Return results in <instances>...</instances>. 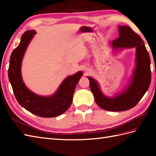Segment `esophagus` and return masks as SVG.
<instances>
[{
    "mask_svg": "<svg viewBox=\"0 0 156 156\" xmlns=\"http://www.w3.org/2000/svg\"><path fill=\"white\" fill-rule=\"evenodd\" d=\"M91 73V72H90V69H85V74H87V75H88L89 74H90Z\"/></svg>",
    "mask_w": 156,
    "mask_h": 156,
    "instance_id": "obj_1",
    "label": "esophagus"
}]
</instances>
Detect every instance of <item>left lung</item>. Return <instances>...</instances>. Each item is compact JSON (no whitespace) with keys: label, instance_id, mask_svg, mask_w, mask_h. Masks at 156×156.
<instances>
[{"label":"left lung","instance_id":"8db88e82","mask_svg":"<svg viewBox=\"0 0 156 156\" xmlns=\"http://www.w3.org/2000/svg\"><path fill=\"white\" fill-rule=\"evenodd\" d=\"M119 37L112 41V49L135 48V68L128 84L119 93L109 97L102 92L98 82L88 76L91 92L97 104L101 108L108 111H127L136 105L150 85L151 74L150 58L140 36L129 26H119Z\"/></svg>","mask_w":156,"mask_h":156}]
</instances>
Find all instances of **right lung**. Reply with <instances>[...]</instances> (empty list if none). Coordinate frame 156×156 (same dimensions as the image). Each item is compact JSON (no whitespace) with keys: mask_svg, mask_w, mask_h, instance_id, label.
<instances>
[{"mask_svg":"<svg viewBox=\"0 0 156 156\" xmlns=\"http://www.w3.org/2000/svg\"><path fill=\"white\" fill-rule=\"evenodd\" d=\"M36 34L35 30L25 31L19 45L12 51L10 57L9 79L20 105L39 117H55L64 113L70 107L75 88L83 72L79 71L68 76L50 96H40L29 90L23 80L21 64L29 43Z\"/></svg>","mask_w":156,"mask_h":156,"instance_id":"add662e5","label":"right lung"}]
</instances>
